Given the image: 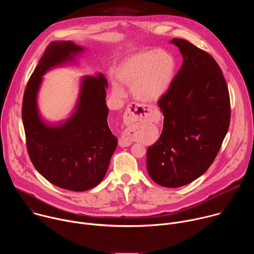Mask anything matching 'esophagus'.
<instances>
[{"instance_id": "obj_1", "label": "esophagus", "mask_w": 254, "mask_h": 254, "mask_svg": "<svg viewBox=\"0 0 254 254\" xmlns=\"http://www.w3.org/2000/svg\"><path fill=\"white\" fill-rule=\"evenodd\" d=\"M152 116L151 110L147 106H142L136 103H131L127 106L124 116V123L126 125H131L141 122L144 119H148ZM121 147H128L131 144V140L128 137V132H124L119 139Z\"/></svg>"}]
</instances>
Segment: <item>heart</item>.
Listing matches in <instances>:
<instances>
[{
	"label": "heart",
	"mask_w": 254,
	"mask_h": 254,
	"mask_svg": "<svg viewBox=\"0 0 254 254\" xmlns=\"http://www.w3.org/2000/svg\"><path fill=\"white\" fill-rule=\"evenodd\" d=\"M176 74V60L172 54L164 50L142 51L126 59L119 71L118 79L131 87L135 98L144 102L161 99L170 89ZM113 92L122 98L126 91L115 82Z\"/></svg>",
	"instance_id": "heart-1"
}]
</instances>
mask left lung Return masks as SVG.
Returning a JSON list of instances; mask_svg holds the SVG:
<instances>
[{"mask_svg": "<svg viewBox=\"0 0 254 254\" xmlns=\"http://www.w3.org/2000/svg\"><path fill=\"white\" fill-rule=\"evenodd\" d=\"M183 63L168 92L158 101L164 115L160 138L148 148L147 170L167 188L202 176L218 154L230 123V98L214 58L189 41L174 38Z\"/></svg>", "mask_w": 254, "mask_h": 254, "instance_id": "left-lung-1", "label": "left lung"}]
</instances>
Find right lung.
Masks as SVG:
<instances>
[{
    "instance_id": "1",
    "label": "right lung",
    "mask_w": 254,
    "mask_h": 254,
    "mask_svg": "<svg viewBox=\"0 0 254 254\" xmlns=\"http://www.w3.org/2000/svg\"><path fill=\"white\" fill-rule=\"evenodd\" d=\"M83 51L72 41L51 42L28 81L22 105L27 150L34 167L53 185L74 192L101 182L118 146V137L107 125V80L101 73L82 77L73 113L56 124L42 119L37 97L46 72L75 63Z\"/></svg>"
}]
</instances>
